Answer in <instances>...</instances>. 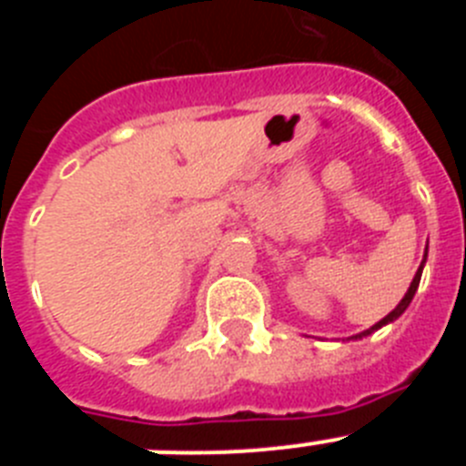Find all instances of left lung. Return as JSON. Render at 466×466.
I'll return each mask as SVG.
<instances>
[{
  "instance_id": "1",
  "label": "left lung",
  "mask_w": 466,
  "mask_h": 466,
  "mask_svg": "<svg viewBox=\"0 0 466 466\" xmlns=\"http://www.w3.org/2000/svg\"><path fill=\"white\" fill-rule=\"evenodd\" d=\"M425 263H427V249H425V257H422V263H420L418 273H415V278H413V282H410L409 291H406V294H403V299L399 300V306L394 308V310L390 312V315H385V317H382L380 322H376V324H373L371 329H366V331H361V333H355V336H350V339H352V340H357V339H364V336H371L373 331H378V329H382V327H385V324H392L394 319H399V317H401L403 312H406V308L410 306V300H413L415 291H418V284H420V278H422V268H425Z\"/></svg>"
}]
</instances>
